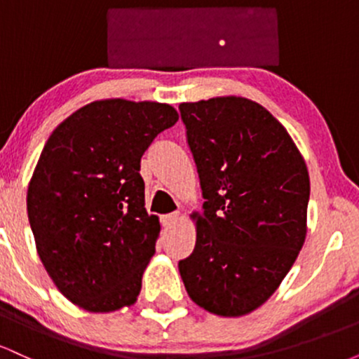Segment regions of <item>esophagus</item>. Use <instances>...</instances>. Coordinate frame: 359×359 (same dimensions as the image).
<instances>
[{
    "label": "esophagus",
    "instance_id": "34e87169",
    "mask_svg": "<svg viewBox=\"0 0 359 359\" xmlns=\"http://www.w3.org/2000/svg\"><path fill=\"white\" fill-rule=\"evenodd\" d=\"M179 221V212H172V214H165V216H162V224L163 226H174L175 222Z\"/></svg>",
    "mask_w": 359,
    "mask_h": 359
}]
</instances>
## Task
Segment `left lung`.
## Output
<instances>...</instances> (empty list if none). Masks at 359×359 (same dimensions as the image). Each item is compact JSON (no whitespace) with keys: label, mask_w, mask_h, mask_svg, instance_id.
<instances>
[{"label":"left lung","mask_w":359,"mask_h":359,"mask_svg":"<svg viewBox=\"0 0 359 359\" xmlns=\"http://www.w3.org/2000/svg\"><path fill=\"white\" fill-rule=\"evenodd\" d=\"M201 189L197 238L179 262L189 297L222 317L271 297L307 234L309 172L278 119L258 102L226 96L182 102Z\"/></svg>","instance_id":"left-lung-1"}]
</instances>
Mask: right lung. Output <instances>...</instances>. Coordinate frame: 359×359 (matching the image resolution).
<instances>
[{
  "label": "right lung",
  "mask_w": 359,
  "mask_h": 359,
  "mask_svg": "<svg viewBox=\"0 0 359 359\" xmlns=\"http://www.w3.org/2000/svg\"><path fill=\"white\" fill-rule=\"evenodd\" d=\"M179 119L170 104L102 100L53 130L28 184L36 251L57 288L89 312L131 306L155 255L142 155Z\"/></svg>",
  "instance_id": "1"
}]
</instances>
